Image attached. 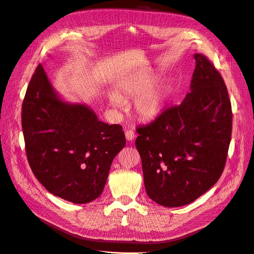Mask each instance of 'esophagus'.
I'll return each instance as SVG.
<instances>
[{"label":"esophagus","instance_id":"esophagus-1","mask_svg":"<svg viewBox=\"0 0 254 254\" xmlns=\"http://www.w3.org/2000/svg\"><path fill=\"white\" fill-rule=\"evenodd\" d=\"M125 136H126V140L127 141H132L134 139V132L132 131V130H127V131L125 132Z\"/></svg>","mask_w":254,"mask_h":254}]
</instances>
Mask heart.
Listing matches in <instances>:
<instances>
[{
    "instance_id": "1",
    "label": "heart",
    "mask_w": 254,
    "mask_h": 254,
    "mask_svg": "<svg viewBox=\"0 0 254 254\" xmlns=\"http://www.w3.org/2000/svg\"><path fill=\"white\" fill-rule=\"evenodd\" d=\"M155 76L144 75L127 79L119 86V94H109V103L113 108H120V98L133 97L132 108L141 120L153 121L164 112L171 93V86L165 81H156Z\"/></svg>"
}]
</instances>
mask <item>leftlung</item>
I'll return each mask as SVG.
<instances>
[{
	"label": "left lung",
	"instance_id": "left-lung-1",
	"mask_svg": "<svg viewBox=\"0 0 254 254\" xmlns=\"http://www.w3.org/2000/svg\"><path fill=\"white\" fill-rule=\"evenodd\" d=\"M190 92L135 140L148 197L166 207L193 202L209 190L224 171L231 141L232 111L219 72L201 54Z\"/></svg>",
	"mask_w": 254,
	"mask_h": 254
}]
</instances>
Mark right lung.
I'll use <instances>...</instances> for the list:
<instances>
[{"label": "right lung", "mask_w": 254, "mask_h": 254, "mask_svg": "<svg viewBox=\"0 0 254 254\" xmlns=\"http://www.w3.org/2000/svg\"><path fill=\"white\" fill-rule=\"evenodd\" d=\"M30 168L50 193L73 203L101 196L114 157L126 139L121 125L98 120L86 104L67 102L37 66L22 105Z\"/></svg>", "instance_id": "1"}]
</instances>
